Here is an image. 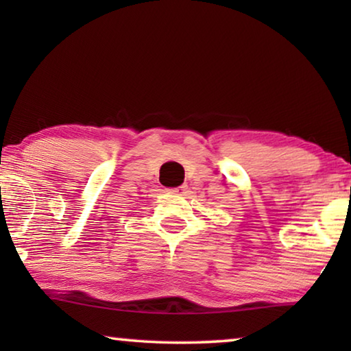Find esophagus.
<instances>
[{
  "instance_id": "1",
  "label": "esophagus",
  "mask_w": 351,
  "mask_h": 351,
  "mask_svg": "<svg viewBox=\"0 0 351 351\" xmlns=\"http://www.w3.org/2000/svg\"><path fill=\"white\" fill-rule=\"evenodd\" d=\"M169 192L176 193V195H186L189 190H187V186H180V187H175V189H169Z\"/></svg>"
}]
</instances>
